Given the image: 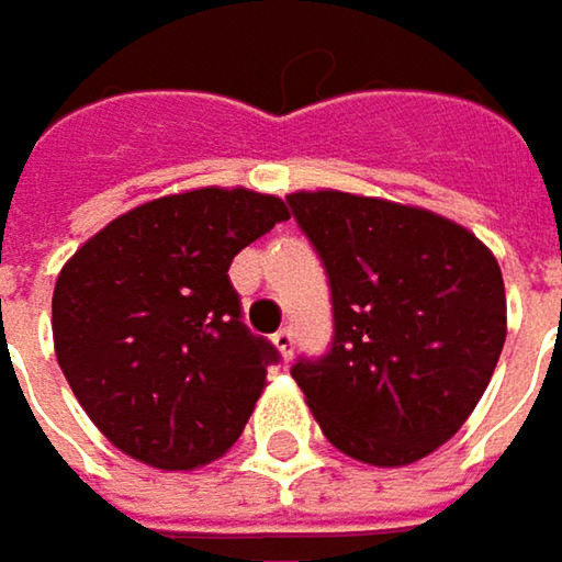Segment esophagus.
Listing matches in <instances>:
<instances>
[{
  "label": "esophagus",
  "mask_w": 562,
  "mask_h": 562,
  "mask_svg": "<svg viewBox=\"0 0 562 562\" xmlns=\"http://www.w3.org/2000/svg\"><path fill=\"white\" fill-rule=\"evenodd\" d=\"M274 348H278V355L288 361L291 355H294V333L291 329H281V333H274Z\"/></svg>",
  "instance_id": "obj_1"
}]
</instances>
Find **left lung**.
<instances>
[{
	"label": "left lung",
	"mask_w": 562,
	"mask_h": 562,
	"mask_svg": "<svg viewBox=\"0 0 562 562\" xmlns=\"http://www.w3.org/2000/svg\"><path fill=\"white\" fill-rule=\"evenodd\" d=\"M291 214L333 288V351L291 371L329 445L371 467H406L451 441L505 345L493 249L416 204L336 188L291 191Z\"/></svg>",
	"instance_id": "8db88e82"
}]
</instances>
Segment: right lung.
Here are the masks:
<instances>
[{"instance_id": "right-lung-1", "label": "right lung", "mask_w": 562, "mask_h": 562, "mask_svg": "<svg viewBox=\"0 0 562 562\" xmlns=\"http://www.w3.org/2000/svg\"><path fill=\"white\" fill-rule=\"evenodd\" d=\"M288 217L278 194L191 188L114 217L63 265L54 351L117 451L198 470L236 445L278 351L243 326L226 271Z\"/></svg>"}]
</instances>
